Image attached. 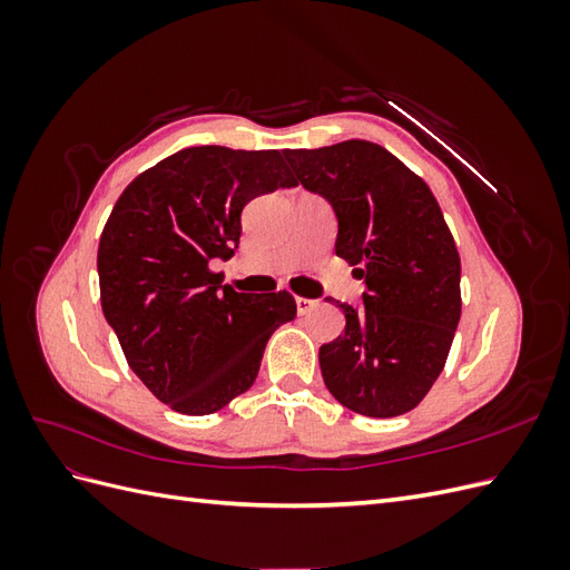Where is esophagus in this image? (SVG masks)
<instances>
[{
  "label": "esophagus",
  "mask_w": 570,
  "mask_h": 570,
  "mask_svg": "<svg viewBox=\"0 0 570 570\" xmlns=\"http://www.w3.org/2000/svg\"><path fill=\"white\" fill-rule=\"evenodd\" d=\"M295 302H297V312H299V316L308 314V312H312V308L316 306V302H314V299H308V297H297Z\"/></svg>",
  "instance_id": "esophagus-1"
}]
</instances>
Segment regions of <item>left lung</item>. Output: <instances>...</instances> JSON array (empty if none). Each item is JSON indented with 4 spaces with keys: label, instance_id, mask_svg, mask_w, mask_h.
<instances>
[{
    "label": "left lung",
    "instance_id": "left-lung-1",
    "mask_svg": "<svg viewBox=\"0 0 570 570\" xmlns=\"http://www.w3.org/2000/svg\"><path fill=\"white\" fill-rule=\"evenodd\" d=\"M295 183L337 216L335 254L366 281L364 306L318 352L325 387L361 416L416 409L450 356L461 318V258L435 195L385 147L347 140L283 149Z\"/></svg>",
    "mask_w": 570,
    "mask_h": 570
}]
</instances>
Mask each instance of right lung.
Instances as JSON below:
<instances>
[{"label": "right lung", "mask_w": 570, "mask_h": 570, "mask_svg": "<svg viewBox=\"0 0 570 570\" xmlns=\"http://www.w3.org/2000/svg\"><path fill=\"white\" fill-rule=\"evenodd\" d=\"M295 185L278 149L206 145L142 170L114 204L97 252L101 312L168 409L206 416L247 392L271 333L297 316L287 289L235 292L209 266L235 254L249 199Z\"/></svg>", "instance_id": "right-lung-1"}]
</instances>
